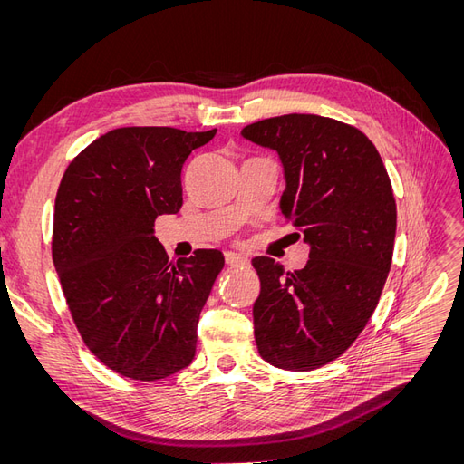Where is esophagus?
I'll use <instances>...</instances> for the list:
<instances>
[{
	"label": "esophagus",
	"instance_id": "1",
	"mask_svg": "<svg viewBox=\"0 0 464 464\" xmlns=\"http://www.w3.org/2000/svg\"><path fill=\"white\" fill-rule=\"evenodd\" d=\"M224 257H227V263H228L230 266H244V265H249V257H247V256L234 254V251H227V254H224Z\"/></svg>",
	"mask_w": 464,
	"mask_h": 464
}]
</instances>
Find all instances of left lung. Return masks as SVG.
Segmentation results:
<instances>
[{
	"instance_id": "left-lung-1",
	"label": "left lung",
	"mask_w": 464,
	"mask_h": 464,
	"mask_svg": "<svg viewBox=\"0 0 464 464\" xmlns=\"http://www.w3.org/2000/svg\"><path fill=\"white\" fill-rule=\"evenodd\" d=\"M242 137L276 150L285 172L280 210L310 246L288 273L256 257L259 354L276 368L307 372L339 358L366 327L387 280L397 205L382 157L353 125L286 114L246 125Z\"/></svg>"
}]
</instances>
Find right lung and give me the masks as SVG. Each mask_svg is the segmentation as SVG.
<instances>
[{"label":"right lung","mask_w":464,"mask_h":464,"mask_svg":"<svg viewBox=\"0 0 464 464\" xmlns=\"http://www.w3.org/2000/svg\"><path fill=\"white\" fill-rule=\"evenodd\" d=\"M217 130H111L77 154L55 195L52 256L91 353L120 375L157 382L188 368L218 249L168 263L154 220L181 203V168Z\"/></svg>","instance_id":"add662e5"}]
</instances>
